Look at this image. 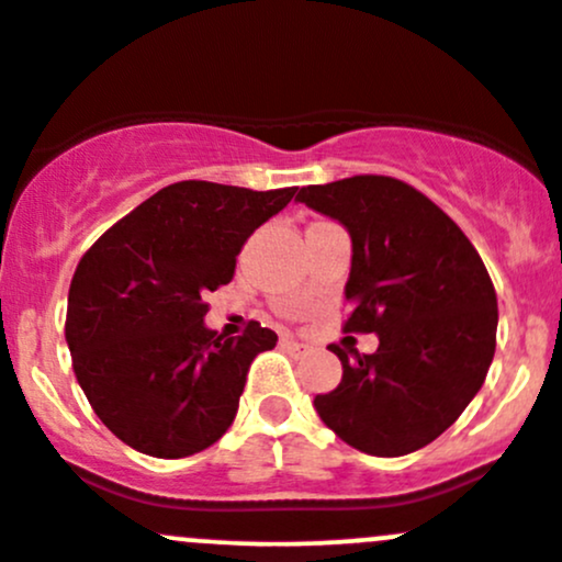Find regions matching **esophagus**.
Segmentation results:
<instances>
[{
	"instance_id": "esophagus-1",
	"label": "esophagus",
	"mask_w": 562,
	"mask_h": 562,
	"mask_svg": "<svg viewBox=\"0 0 562 562\" xmlns=\"http://www.w3.org/2000/svg\"><path fill=\"white\" fill-rule=\"evenodd\" d=\"M281 346L286 351H292V355H303L305 351V344H300V340H294V338H281Z\"/></svg>"
}]
</instances>
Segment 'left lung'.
I'll return each mask as SVG.
<instances>
[{
  "instance_id": "obj_1",
  "label": "left lung",
  "mask_w": 562,
  "mask_h": 562,
  "mask_svg": "<svg viewBox=\"0 0 562 562\" xmlns=\"http://www.w3.org/2000/svg\"><path fill=\"white\" fill-rule=\"evenodd\" d=\"M297 202L346 227V333L379 335L373 355L333 349L344 379L316 395L322 422L366 454L427 447L476 397L493 362L497 297L482 257L436 202L397 178L303 187Z\"/></svg>"
}]
</instances>
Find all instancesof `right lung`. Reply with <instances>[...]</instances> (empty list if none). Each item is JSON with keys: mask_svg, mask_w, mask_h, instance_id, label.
Instances as JSON below:
<instances>
[{"mask_svg": "<svg viewBox=\"0 0 562 562\" xmlns=\"http://www.w3.org/2000/svg\"><path fill=\"white\" fill-rule=\"evenodd\" d=\"M294 192L172 183L83 254L69 283L67 346L80 390L126 447L178 460L233 425L254 357L279 335L259 322L238 338L218 335L205 324V294L233 281L243 243Z\"/></svg>", "mask_w": 562, "mask_h": 562, "instance_id": "right-lung-1", "label": "right lung"}]
</instances>
